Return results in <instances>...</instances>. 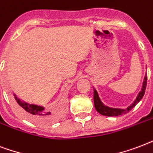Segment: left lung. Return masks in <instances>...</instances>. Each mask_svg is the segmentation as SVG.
Instances as JSON below:
<instances>
[{
    "mask_svg": "<svg viewBox=\"0 0 153 153\" xmlns=\"http://www.w3.org/2000/svg\"><path fill=\"white\" fill-rule=\"evenodd\" d=\"M147 85V76H144V81H143V85H142L141 90L140 91V93H138L136 100H134V102L132 103V105H130L129 107H128L125 109H122V108H110L108 107L106 105H105L101 102L99 95H98L97 90L94 89L93 91V100H94V106H95L96 110L99 113L104 116H107V117H117V116H120V115L125 114L132 109V108L135 107L137 103L139 102L140 100H141L142 97H144V93H145V89H146Z\"/></svg>",
    "mask_w": 153,
    "mask_h": 153,
    "instance_id": "8db88e82",
    "label": "left lung"
}]
</instances>
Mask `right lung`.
I'll list each match as a JSON object with an SVG mask.
<instances>
[{"label": "right lung", "instance_id": "add662e5", "mask_svg": "<svg viewBox=\"0 0 153 153\" xmlns=\"http://www.w3.org/2000/svg\"><path fill=\"white\" fill-rule=\"evenodd\" d=\"M13 96L16 108L25 119L37 124H45L53 120L52 113L45 111L44 107L36 105H29L19 99L15 94H13Z\"/></svg>", "mask_w": 153, "mask_h": 153}]
</instances>
